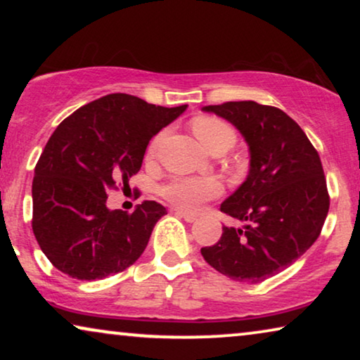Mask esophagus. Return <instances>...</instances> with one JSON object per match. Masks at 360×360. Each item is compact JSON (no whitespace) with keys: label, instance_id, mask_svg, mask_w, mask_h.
I'll return each instance as SVG.
<instances>
[{"label":"esophagus","instance_id":"obj_1","mask_svg":"<svg viewBox=\"0 0 360 360\" xmlns=\"http://www.w3.org/2000/svg\"><path fill=\"white\" fill-rule=\"evenodd\" d=\"M175 214L180 216V218H184L186 223H193V221L196 219V216L193 213H186V211H184V210H175Z\"/></svg>","mask_w":360,"mask_h":360}]
</instances>
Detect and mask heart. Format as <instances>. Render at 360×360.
<instances>
[{"instance_id": "1", "label": "heart", "mask_w": 360, "mask_h": 360, "mask_svg": "<svg viewBox=\"0 0 360 360\" xmlns=\"http://www.w3.org/2000/svg\"><path fill=\"white\" fill-rule=\"evenodd\" d=\"M193 131L203 146L213 154H224L238 141V131L229 121L218 116H198L193 121ZM167 137V131H160L149 146V157L159 154ZM223 185L214 176H174L162 185L160 195L176 208L193 211L201 203L216 198Z\"/></svg>"}]
</instances>
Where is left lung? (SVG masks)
<instances>
[{
  "mask_svg": "<svg viewBox=\"0 0 360 360\" xmlns=\"http://www.w3.org/2000/svg\"><path fill=\"white\" fill-rule=\"evenodd\" d=\"M238 127L250 150L248 180L221 205L244 223L223 226L201 248L211 267L238 282L259 283L290 267L321 234L329 193L318 150L287 112L255 101L205 106Z\"/></svg>",
  "mask_w": 360,
  "mask_h": 360,
  "instance_id": "8db88e82",
  "label": "left lung"
}]
</instances>
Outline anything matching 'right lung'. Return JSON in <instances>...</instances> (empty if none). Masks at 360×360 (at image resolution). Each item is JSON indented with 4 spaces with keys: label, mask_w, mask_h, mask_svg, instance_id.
Masks as SVG:
<instances>
[{
    "label": "right lung",
    "mask_w": 360,
    "mask_h": 360,
    "mask_svg": "<svg viewBox=\"0 0 360 360\" xmlns=\"http://www.w3.org/2000/svg\"><path fill=\"white\" fill-rule=\"evenodd\" d=\"M185 110L111 93L57 126L32 180V231L53 267L72 278L98 280L141 257L167 210L147 200L132 213L108 210V193L129 186L149 141Z\"/></svg>",
    "instance_id": "add662e5"
}]
</instances>
